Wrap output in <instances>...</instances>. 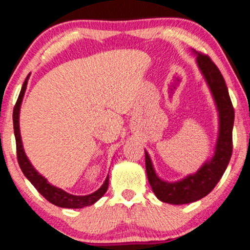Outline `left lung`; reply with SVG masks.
<instances>
[{
  "label": "left lung",
  "instance_id": "left-lung-1",
  "mask_svg": "<svg viewBox=\"0 0 250 250\" xmlns=\"http://www.w3.org/2000/svg\"><path fill=\"white\" fill-rule=\"evenodd\" d=\"M192 52L193 54H196L197 66L213 97L218 112L219 127H218V138L213 155L206 160L195 174L188 175L180 181L168 182L159 177L154 169L148 152L145 149L147 178L153 192L161 202L172 205L189 204L208 195L226 170L233 149L234 109L229 98V89L220 70L212 62L210 58L198 52Z\"/></svg>",
  "mask_w": 250,
  "mask_h": 250
}]
</instances>
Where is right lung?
Here are the masks:
<instances>
[{"mask_svg":"<svg viewBox=\"0 0 250 250\" xmlns=\"http://www.w3.org/2000/svg\"><path fill=\"white\" fill-rule=\"evenodd\" d=\"M27 80H29V76H27L25 81L23 83V87H21L20 96H18V100L16 102V105L14 107V113H12V119H14V132L15 138H16L17 147V160L18 163H20L21 171L25 175L27 180L31 182V184L38 190L40 195L45 197V198L53 205H57L59 206V208H84V206H90L92 204H95V203H96L100 198H102V197L104 196V193L106 192L107 187H109V175L106 176L105 181L102 184L100 189L95 191V192L85 196H76L66 192V191L60 189V188L54 187L52 186L51 183H48V181L46 180L42 174H39V172L36 170V168L33 167L32 163H31L30 160L27 159L26 154L24 152L23 141H21L20 130L21 105V102H23L24 94H25L26 90Z\"/></svg>","mask_w":250,"mask_h":250,"instance_id":"1","label":"right lung"}]
</instances>
